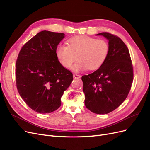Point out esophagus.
<instances>
[{"label": "esophagus", "mask_w": 150, "mask_h": 150, "mask_svg": "<svg viewBox=\"0 0 150 150\" xmlns=\"http://www.w3.org/2000/svg\"><path fill=\"white\" fill-rule=\"evenodd\" d=\"M81 77V75H78V74H74V79H79Z\"/></svg>", "instance_id": "esophagus-1"}]
</instances>
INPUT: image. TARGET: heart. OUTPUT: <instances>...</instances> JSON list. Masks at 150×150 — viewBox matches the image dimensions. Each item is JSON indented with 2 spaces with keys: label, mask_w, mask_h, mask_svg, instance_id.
<instances>
[{
  "label": "heart",
  "mask_w": 150,
  "mask_h": 150,
  "mask_svg": "<svg viewBox=\"0 0 150 150\" xmlns=\"http://www.w3.org/2000/svg\"><path fill=\"white\" fill-rule=\"evenodd\" d=\"M109 45L103 40L87 36H76L68 41V45H58L55 50L57 58L64 68H70L77 55L78 62L73 66L75 71L96 70L108 57Z\"/></svg>",
  "instance_id": "b5f03b06"
}]
</instances>
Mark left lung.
Returning a JSON list of instances; mask_svg holds the SVG:
<instances>
[{
    "label": "left lung",
    "instance_id": "left-lung-1",
    "mask_svg": "<svg viewBox=\"0 0 150 150\" xmlns=\"http://www.w3.org/2000/svg\"><path fill=\"white\" fill-rule=\"evenodd\" d=\"M109 41V53L99 69L82 76L85 105L91 112L105 114L117 109L125 100L133 79V68L127 47L121 39L101 33Z\"/></svg>",
    "mask_w": 150,
    "mask_h": 150
}]
</instances>
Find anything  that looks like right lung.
I'll return each instance as SVG.
<instances>
[{"instance_id": "right-lung-1", "label": "right lung", "mask_w": 150, "mask_h": 150, "mask_svg": "<svg viewBox=\"0 0 150 150\" xmlns=\"http://www.w3.org/2000/svg\"><path fill=\"white\" fill-rule=\"evenodd\" d=\"M65 34L42 31L25 43L16 65L17 88L30 108L41 114L61 105V97L73 74L59 63L55 50Z\"/></svg>"}]
</instances>
